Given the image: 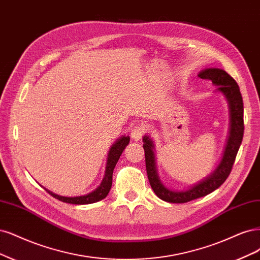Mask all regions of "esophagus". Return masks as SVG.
I'll use <instances>...</instances> for the list:
<instances>
[{
    "label": "esophagus",
    "instance_id": "34e87169",
    "mask_svg": "<svg viewBox=\"0 0 260 260\" xmlns=\"http://www.w3.org/2000/svg\"><path fill=\"white\" fill-rule=\"evenodd\" d=\"M145 133V128L142 126V124H137V126H134L131 130V138L134 141H139L140 139H142L143 134Z\"/></svg>",
    "mask_w": 260,
    "mask_h": 260
}]
</instances>
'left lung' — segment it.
<instances>
[{"mask_svg": "<svg viewBox=\"0 0 260 260\" xmlns=\"http://www.w3.org/2000/svg\"><path fill=\"white\" fill-rule=\"evenodd\" d=\"M202 79L211 80L214 86H217L216 91L222 93L226 98L230 110V131L227 140V144L223 150V155L219 165L215 171L211 173L199 182L194 184L186 190L175 191L167 188L164 183L160 181L156 168L155 149L154 143L149 137L143 138V148L145 151V162L146 172L148 176L149 184L153 188L154 192L161 200L170 203H185L200 197H204L215 189L227 180L232 166L242 143L244 133V120H243V100L242 94L240 92V88L236 80L232 78L226 71L217 68H209L202 70L198 75Z\"/></svg>", "mask_w": 260, "mask_h": 260, "instance_id": "left-lung-1", "label": "left lung"}]
</instances>
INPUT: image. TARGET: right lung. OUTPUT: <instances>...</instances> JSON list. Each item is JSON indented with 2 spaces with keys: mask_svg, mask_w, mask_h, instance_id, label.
<instances>
[{
  "mask_svg": "<svg viewBox=\"0 0 260 260\" xmlns=\"http://www.w3.org/2000/svg\"><path fill=\"white\" fill-rule=\"evenodd\" d=\"M129 141H130L129 137L122 136L120 139H118L115 142V144L112 145L109 151V156H107L105 174L102 180V183L93 191L89 192L85 196H79V197H63V196L53 193L48 189H46V188H45V190H46L49 194H51L53 198H56L62 202L72 203V204H90V203H94L104 199L107 196V193H109L111 190L112 183H113L114 168L116 164H117V161L120 155L122 154L123 149L126 148V146L129 144Z\"/></svg>",
  "mask_w": 260,
  "mask_h": 260,
  "instance_id": "obj_1",
  "label": "right lung"
}]
</instances>
